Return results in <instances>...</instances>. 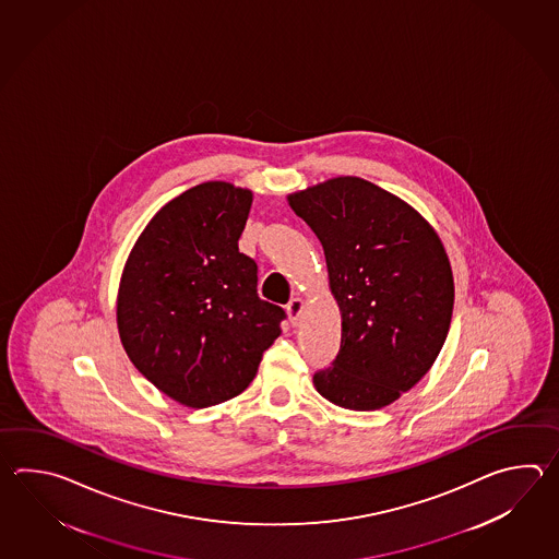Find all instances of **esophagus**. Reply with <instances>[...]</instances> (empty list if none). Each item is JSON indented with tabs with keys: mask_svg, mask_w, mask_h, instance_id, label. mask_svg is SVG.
<instances>
[{
	"mask_svg": "<svg viewBox=\"0 0 559 559\" xmlns=\"http://www.w3.org/2000/svg\"><path fill=\"white\" fill-rule=\"evenodd\" d=\"M285 311H287V316H289V321L297 323L301 311H304V299H301V297H294V299L285 306Z\"/></svg>",
	"mask_w": 559,
	"mask_h": 559,
	"instance_id": "34e87169",
	"label": "esophagus"
}]
</instances>
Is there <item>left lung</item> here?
<instances>
[{
  "label": "left lung",
  "mask_w": 559,
  "mask_h": 559,
  "mask_svg": "<svg viewBox=\"0 0 559 559\" xmlns=\"http://www.w3.org/2000/svg\"><path fill=\"white\" fill-rule=\"evenodd\" d=\"M318 236L342 313V345L313 376L328 402L371 412L421 380L450 332L453 275L445 248L409 203L354 176L287 195Z\"/></svg>",
  "instance_id": "8db88e82"
}]
</instances>
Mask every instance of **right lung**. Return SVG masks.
<instances>
[{"instance_id":"right-lung-1","label":"right lung","mask_w":559,"mask_h":559,"mask_svg":"<svg viewBox=\"0 0 559 559\" xmlns=\"http://www.w3.org/2000/svg\"><path fill=\"white\" fill-rule=\"evenodd\" d=\"M251 202L227 181L183 191L150 219L121 272V345L143 378L188 407L243 392L282 333L284 309L258 297V265L239 253Z\"/></svg>"}]
</instances>
